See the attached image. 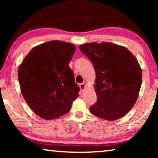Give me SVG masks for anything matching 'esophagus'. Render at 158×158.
<instances>
[{"label":"esophagus","instance_id":"obj_1","mask_svg":"<svg viewBox=\"0 0 158 158\" xmlns=\"http://www.w3.org/2000/svg\"><path fill=\"white\" fill-rule=\"evenodd\" d=\"M79 87H80V89H81V91H84V90L85 89V83H82V84H80Z\"/></svg>","mask_w":158,"mask_h":158}]
</instances>
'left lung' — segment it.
Returning <instances> with one entry per match:
<instances>
[{
  "mask_svg": "<svg viewBox=\"0 0 158 158\" xmlns=\"http://www.w3.org/2000/svg\"><path fill=\"white\" fill-rule=\"evenodd\" d=\"M79 49L91 61L97 102L91 114L107 121L123 117L137 101L142 81L137 59L126 47L111 42L85 43Z\"/></svg>",
  "mask_w": 158,
  "mask_h": 158,
  "instance_id": "obj_1",
  "label": "left lung"
}]
</instances>
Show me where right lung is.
Instances as JSON below:
<instances>
[{
    "mask_svg": "<svg viewBox=\"0 0 158 158\" xmlns=\"http://www.w3.org/2000/svg\"><path fill=\"white\" fill-rule=\"evenodd\" d=\"M76 48L53 40L33 47L18 69L21 92L31 110L45 120L68 113L79 87L69 67Z\"/></svg>",
    "mask_w": 158,
    "mask_h": 158,
    "instance_id": "right-lung-1",
    "label": "right lung"
}]
</instances>
